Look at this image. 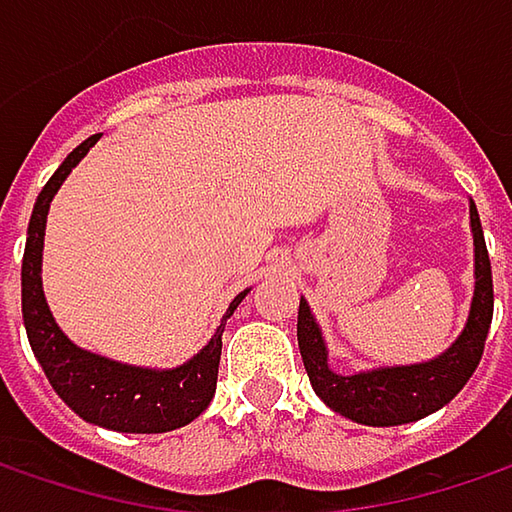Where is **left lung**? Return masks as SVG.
Returning a JSON list of instances; mask_svg holds the SVG:
<instances>
[{
  "mask_svg": "<svg viewBox=\"0 0 512 512\" xmlns=\"http://www.w3.org/2000/svg\"><path fill=\"white\" fill-rule=\"evenodd\" d=\"M469 228L475 246V289L464 330L440 356L414 365H382L356 374L330 368L327 342L310 304H298V347L313 391L336 414L362 426H403L443 408L475 374L493 321V269L475 202H469Z\"/></svg>",
  "mask_w": 512,
  "mask_h": 512,
  "instance_id": "left-lung-1",
  "label": "left lung"
}]
</instances>
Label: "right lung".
<instances>
[{
  "mask_svg": "<svg viewBox=\"0 0 512 512\" xmlns=\"http://www.w3.org/2000/svg\"><path fill=\"white\" fill-rule=\"evenodd\" d=\"M98 138L101 136H89L83 144H77L34 202L22 255V321L31 350L43 365L51 388L77 417L112 432L162 435L188 426L214 400L226 321L252 289L234 295L208 345H202V350H196L188 362L176 368H141L77 347L57 327L48 310L43 292V243L51 199Z\"/></svg>",
  "mask_w": 512,
  "mask_h": 512,
  "instance_id": "add662e5",
  "label": "right lung"
}]
</instances>
